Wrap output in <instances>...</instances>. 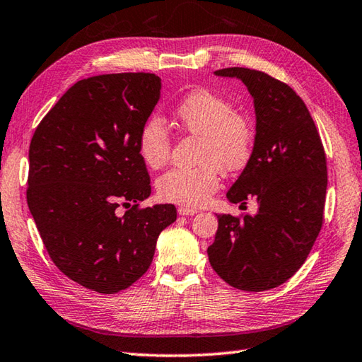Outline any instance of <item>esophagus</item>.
I'll return each mask as SVG.
<instances>
[{
	"mask_svg": "<svg viewBox=\"0 0 362 362\" xmlns=\"http://www.w3.org/2000/svg\"><path fill=\"white\" fill-rule=\"evenodd\" d=\"M178 214L180 216H195L197 209L195 208H189V206H181L178 208Z\"/></svg>",
	"mask_w": 362,
	"mask_h": 362,
	"instance_id": "1",
	"label": "esophagus"
}]
</instances>
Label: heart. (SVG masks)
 Instances as JSON below:
<instances>
[{
	"instance_id": "b5f03b06",
	"label": "heart",
	"mask_w": 362,
	"mask_h": 362,
	"mask_svg": "<svg viewBox=\"0 0 362 362\" xmlns=\"http://www.w3.org/2000/svg\"><path fill=\"white\" fill-rule=\"evenodd\" d=\"M173 113L184 132L200 137L197 153L200 165L170 168L159 176L156 187L162 200L189 208L202 206L219 189V168L231 173L249 163L255 145L254 126L227 98L209 90L190 91L176 104ZM137 151L149 168L158 170L167 163L172 137L158 115L143 121Z\"/></svg>"
}]
</instances>
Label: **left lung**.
I'll return each mask as SVG.
<instances>
[{
    "label": "left lung",
    "instance_id": "1",
    "mask_svg": "<svg viewBox=\"0 0 362 362\" xmlns=\"http://www.w3.org/2000/svg\"><path fill=\"white\" fill-rule=\"evenodd\" d=\"M254 98V153L227 192L231 203H258L255 216L219 214L208 247L213 269L231 287L271 290L301 268L323 225L328 168L308 107L291 88L262 71L227 67Z\"/></svg>",
    "mask_w": 362,
    "mask_h": 362
}]
</instances>
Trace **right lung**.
Segmentation results:
<instances>
[{"mask_svg": "<svg viewBox=\"0 0 362 362\" xmlns=\"http://www.w3.org/2000/svg\"><path fill=\"white\" fill-rule=\"evenodd\" d=\"M159 98L154 74L96 75L71 86L34 131L26 202L53 263L85 288L131 287L176 221L173 204L140 206L151 181L137 135Z\"/></svg>", "mask_w": 362, "mask_h": 362, "instance_id": "add662e5", "label": "right lung"}]
</instances>
